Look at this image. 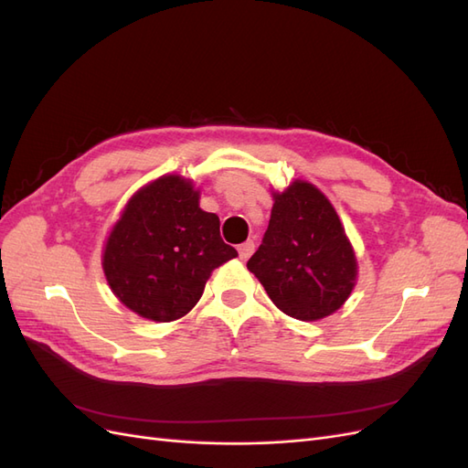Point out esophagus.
<instances>
[{
	"mask_svg": "<svg viewBox=\"0 0 468 468\" xmlns=\"http://www.w3.org/2000/svg\"><path fill=\"white\" fill-rule=\"evenodd\" d=\"M253 250H256V244H253L251 239H248V242H244V244H239V248H238L239 260L246 261V260L251 256V253H253Z\"/></svg>",
	"mask_w": 468,
	"mask_h": 468,
	"instance_id": "obj_1",
	"label": "esophagus"
}]
</instances>
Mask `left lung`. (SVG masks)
Wrapping results in <instances>:
<instances>
[{
    "mask_svg": "<svg viewBox=\"0 0 468 468\" xmlns=\"http://www.w3.org/2000/svg\"><path fill=\"white\" fill-rule=\"evenodd\" d=\"M261 246L248 261L269 299L287 316H330L356 287L357 260L332 203L313 183L273 193Z\"/></svg>",
    "mask_w": 468,
    "mask_h": 468,
    "instance_id": "left-lung-1",
    "label": "left lung"
}]
</instances>
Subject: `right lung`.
<instances>
[{
  "label": "right lung",
  "instance_id": "add662e5",
  "mask_svg": "<svg viewBox=\"0 0 468 468\" xmlns=\"http://www.w3.org/2000/svg\"><path fill=\"white\" fill-rule=\"evenodd\" d=\"M220 220L199 207L189 179L164 176L140 189L103 251L111 291L138 316L172 322L199 303L212 269L236 258Z\"/></svg>",
  "mask_w": 468,
  "mask_h": 468
}]
</instances>
